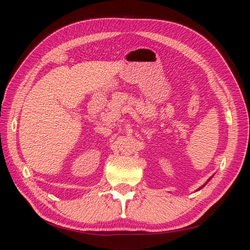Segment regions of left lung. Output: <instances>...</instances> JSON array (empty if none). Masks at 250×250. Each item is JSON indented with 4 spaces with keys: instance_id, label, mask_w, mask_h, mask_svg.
<instances>
[{
    "instance_id": "8db88e82",
    "label": "left lung",
    "mask_w": 250,
    "mask_h": 250,
    "mask_svg": "<svg viewBox=\"0 0 250 250\" xmlns=\"http://www.w3.org/2000/svg\"><path fill=\"white\" fill-rule=\"evenodd\" d=\"M203 186H204V185H203ZM203 186H202V187H203ZM202 187H201V188H202Z\"/></svg>"
}]
</instances>
